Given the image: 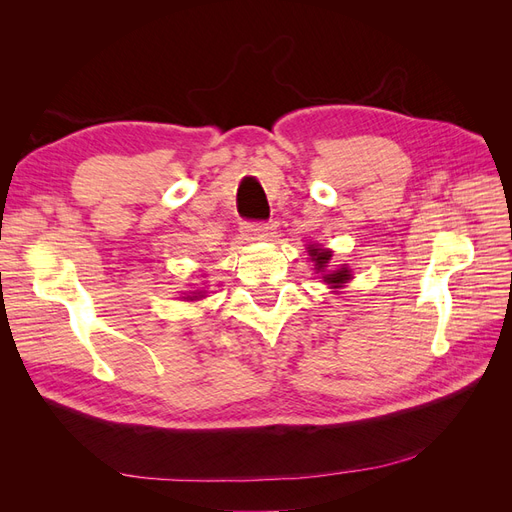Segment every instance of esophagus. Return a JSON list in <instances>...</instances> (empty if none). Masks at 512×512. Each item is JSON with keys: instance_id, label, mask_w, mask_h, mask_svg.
I'll return each mask as SVG.
<instances>
[{"instance_id": "esophagus-1", "label": "esophagus", "mask_w": 512, "mask_h": 512, "mask_svg": "<svg viewBox=\"0 0 512 512\" xmlns=\"http://www.w3.org/2000/svg\"><path fill=\"white\" fill-rule=\"evenodd\" d=\"M243 232L247 239H265L269 235V224L267 222H245Z\"/></svg>"}]
</instances>
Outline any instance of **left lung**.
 I'll list each match as a JSON object with an SVG mask.
<instances>
[{"label":"left lung","mask_w":512,"mask_h":512,"mask_svg":"<svg viewBox=\"0 0 512 512\" xmlns=\"http://www.w3.org/2000/svg\"><path fill=\"white\" fill-rule=\"evenodd\" d=\"M307 252H309V256H312V260H314L316 271L327 269L329 260L333 256L329 250H322V247H316V245L309 247ZM322 280L327 282V284H331L333 288H339V286L346 284L350 280V271H348V267H342V269H337V271H329L327 275H322Z\"/></svg>","instance_id":"1"}]
</instances>
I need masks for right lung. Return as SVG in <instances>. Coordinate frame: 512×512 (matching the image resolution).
I'll list each match as a JSON object with an SVG mask.
<instances>
[{"label":"right lung","instance_id":"right-lung-1","mask_svg":"<svg viewBox=\"0 0 512 512\" xmlns=\"http://www.w3.org/2000/svg\"><path fill=\"white\" fill-rule=\"evenodd\" d=\"M188 299H192V297H188Z\"/></svg>","mask_w":512,"mask_h":512}]
</instances>
